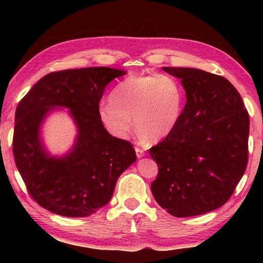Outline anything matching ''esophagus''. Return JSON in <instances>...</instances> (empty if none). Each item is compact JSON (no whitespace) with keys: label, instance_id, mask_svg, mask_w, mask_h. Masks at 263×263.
I'll use <instances>...</instances> for the list:
<instances>
[{"label":"esophagus","instance_id":"1","mask_svg":"<svg viewBox=\"0 0 263 263\" xmlns=\"http://www.w3.org/2000/svg\"><path fill=\"white\" fill-rule=\"evenodd\" d=\"M136 154H137L138 158H141V157H143L144 155H146L141 148H138V147H136Z\"/></svg>","mask_w":263,"mask_h":263}]
</instances>
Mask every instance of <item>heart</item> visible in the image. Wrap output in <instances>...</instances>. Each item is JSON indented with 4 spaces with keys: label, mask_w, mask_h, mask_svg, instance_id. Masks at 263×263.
<instances>
[{
    "label": "heart",
    "mask_w": 263,
    "mask_h": 263,
    "mask_svg": "<svg viewBox=\"0 0 263 263\" xmlns=\"http://www.w3.org/2000/svg\"><path fill=\"white\" fill-rule=\"evenodd\" d=\"M110 102L99 105L98 117L111 137L124 140L135 126L141 140L170 137L183 114L185 91L168 74H133L110 92Z\"/></svg>",
    "instance_id": "1"
}]
</instances>
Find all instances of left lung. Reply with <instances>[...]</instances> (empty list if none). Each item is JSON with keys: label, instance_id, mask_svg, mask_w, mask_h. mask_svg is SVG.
Masks as SVG:
<instances>
[{"label": "left lung", "instance_id": "obj_1", "mask_svg": "<svg viewBox=\"0 0 263 263\" xmlns=\"http://www.w3.org/2000/svg\"><path fill=\"white\" fill-rule=\"evenodd\" d=\"M181 79L186 104L170 137L150 148L158 166L152 192L175 217L205 214L225 204L247 170L250 119L226 78L191 68H163Z\"/></svg>", "mask_w": 263, "mask_h": 263}]
</instances>
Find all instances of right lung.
<instances>
[{
	"label": "right lung",
	"instance_id": "right-lung-1",
	"mask_svg": "<svg viewBox=\"0 0 263 263\" xmlns=\"http://www.w3.org/2000/svg\"><path fill=\"white\" fill-rule=\"evenodd\" d=\"M125 71L83 68L43 77L15 110L13 156L28 192L53 214L88 217L109 202L117 178L137 160L131 142L111 137L98 117L105 87ZM54 107L70 108L76 143L63 158L49 156L39 137Z\"/></svg>",
	"mask_w": 263,
	"mask_h": 263
}]
</instances>
